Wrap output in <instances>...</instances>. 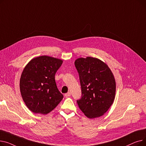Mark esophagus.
<instances>
[{
	"mask_svg": "<svg viewBox=\"0 0 146 146\" xmlns=\"http://www.w3.org/2000/svg\"><path fill=\"white\" fill-rule=\"evenodd\" d=\"M70 95H71V94H70V92H67V93L65 94V95H64L65 97H66V98H67V97H69V96H70Z\"/></svg>",
	"mask_w": 146,
	"mask_h": 146,
	"instance_id": "esophagus-1",
	"label": "esophagus"
}]
</instances>
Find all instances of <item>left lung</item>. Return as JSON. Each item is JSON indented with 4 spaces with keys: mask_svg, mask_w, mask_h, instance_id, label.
Instances as JSON below:
<instances>
[{
    "mask_svg": "<svg viewBox=\"0 0 146 146\" xmlns=\"http://www.w3.org/2000/svg\"><path fill=\"white\" fill-rule=\"evenodd\" d=\"M79 74L82 98L79 108L90 119L98 118L109 110L116 92V82L110 67L97 58H79L74 61Z\"/></svg>",
    "mask_w": 146,
    "mask_h": 146,
    "instance_id": "obj_1",
    "label": "left lung"
}]
</instances>
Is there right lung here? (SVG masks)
Wrapping results in <instances>:
<instances>
[{
	"mask_svg": "<svg viewBox=\"0 0 146 146\" xmlns=\"http://www.w3.org/2000/svg\"><path fill=\"white\" fill-rule=\"evenodd\" d=\"M63 60L47 56L33 58L21 74L19 87L23 101L35 113L47 114L63 98L57 89L55 74Z\"/></svg>",
	"mask_w": 146,
	"mask_h": 146,
	"instance_id": "add662e5",
	"label": "right lung"
}]
</instances>
